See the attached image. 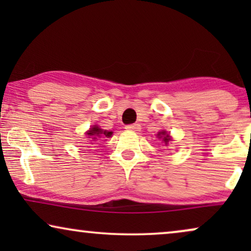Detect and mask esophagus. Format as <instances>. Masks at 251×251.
Returning <instances> with one entry per match:
<instances>
[{
  "label": "esophagus",
  "instance_id": "1",
  "mask_svg": "<svg viewBox=\"0 0 251 251\" xmlns=\"http://www.w3.org/2000/svg\"><path fill=\"white\" fill-rule=\"evenodd\" d=\"M126 129L131 130V131H140V125H138V123H133V125L126 126Z\"/></svg>",
  "mask_w": 251,
  "mask_h": 251
}]
</instances>
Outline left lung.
I'll use <instances>...</instances> for the list:
<instances>
[{"mask_svg":"<svg viewBox=\"0 0 251 251\" xmlns=\"http://www.w3.org/2000/svg\"><path fill=\"white\" fill-rule=\"evenodd\" d=\"M157 137H159V138H163V142H164V144H166V145L171 140L170 136L168 135V133H167L166 131H161V132H159V133H157Z\"/></svg>","mask_w":251,"mask_h":251,"instance_id":"left-lung-1","label":"left lung"}]
</instances>
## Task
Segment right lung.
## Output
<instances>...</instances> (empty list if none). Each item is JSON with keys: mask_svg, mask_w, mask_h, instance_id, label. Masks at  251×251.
I'll return each mask as SVG.
<instances>
[{"mask_svg": "<svg viewBox=\"0 0 251 251\" xmlns=\"http://www.w3.org/2000/svg\"><path fill=\"white\" fill-rule=\"evenodd\" d=\"M87 135L89 137H91L92 139H97L100 138V137H111L112 136V131H106V130H102L99 128L98 126H94L92 128H90V130L87 132Z\"/></svg>", "mask_w": 251, "mask_h": 251, "instance_id": "obj_1", "label": "right lung"}]
</instances>
